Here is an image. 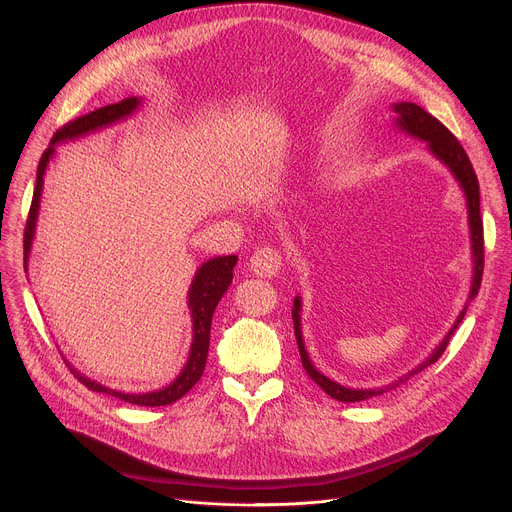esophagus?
<instances>
[{
    "label": "esophagus",
    "mask_w": 512,
    "mask_h": 512,
    "mask_svg": "<svg viewBox=\"0 0 512 512\" xmlns=\"http://www.w3.org/2000/svg\"><path fill=\"white\" fill-rule=\"evenodd\" d=\"M280 266H282V256H280L278 248H274V246H262L250 258V268L258 276H264V278L276 276Z\"/></svg>",
    "instance_id": "34e87169"
}]
</instances>
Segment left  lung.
Here are the masks:
<instances>
[{
    "mask_svg": "<svg viewBox=\"0 0 512 512\" xmlns=\"http://www.w3.org/2000/svg\"><path fill=\"white\" fill-rule=\"evenodd\" d=\"M394 111H396V122H399V126L425 140L429 144V150L449 166V170L453 173V177H456L466 193V199H468V217H470V234H472V252H474V280H472V291H470V301L478 295L480 291V282H482V272H484V225H482V215H480V187H478V177L474 173V166L464 150V146L460 144V140L453 136L437 118H433L429 111H425L423 107L415 105V103H409V101H403V103H396L394 105ZM468 301V305H470ZM468 305L462 309L460 317L456 319V323H453V327L449 329V333L445 335L443 342L439 344V348L419 366L415 368L413 372L405 374L403 378H399L396 382L384 386V388H376V390H354V388H346L342 384H337L333 380H329L327 376H323L321 372L315 370V366L311 364L307 352H305V344H303V335H301V321H299V311H301V301L295 299V309H293V325H295V335H297V346H299V354H301V362H303V368L305 372L311 376V380L315 384H319L331 399L335 401H342V403H358V401H366V399H372V396H378L382 392H388L396 386L405 384L411 376H415L417 372L425 370L427 366H431L433 362H437L441 358V354L445 352L447 344L451 335L456 333L458 325L462 323L466 311H468Z\"/></svg>",
    "mask_w": 512,
    "mask_h": 512,
    "instance_id": "obj_1",
    "label": "left lung"
}]
</instances>
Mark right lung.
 <instances>
[{
	"label": "right lung",
	"mask_w": 512,
	"mask_h": 512,
	"mask_svg": "<svg viewBox=\"0 0 512 512\" xmlns=\"http://www.w3.org/2000/svg\"><path fill=\"white\" fill-rule=\"evenodd\" d=\"M138 99L136 97H128L124 101L111 103L105 107H99L95 111L85 113L81 118H75L71 122H67L63 128H59L54 132L50 146L44 150V154L40 156L38 162V173H36V185H34V195H32V205L28 211V219H26V230H24V266L30 254V246H32V238H34V225H36V217H38V203H40V191H42V177L44 170L48 164V158L52 156L54 148L52 144L61 142V140H71L77 136H83L91 130L103 128L111 122H118L124 116H130V113L136 109ZM238 258L236 256H219L213 258L209 262H205L195 278L193 285L189 291V307H191V315H193V346H191V354H189V362L185 366V370L179 374V378L158 390V392H146V394H126V392H118L105 388L81 374H77L75 370H71L79 382H83L89 390L93 392H105L116 396V399L124 401V403H132V405H140V407H162V405H170L183 396L199 382L203 370H205V362H207V352H209V333H211V317L213 311L219 303V299L223 297V293L227 291V287L232 285L234 278V266H236Z\"/></svg>",
	"instance_id": "right-lung-1"
}]
</instances>
